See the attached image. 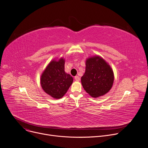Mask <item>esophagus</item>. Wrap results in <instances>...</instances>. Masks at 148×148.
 Segmentation results:
<instances>
[{"mask_svg": "<svg viewBox=\"0 0 148 148\" xmlns=\"http://www.w3.org/2000/svg\"><path fill=\"white\" fill-rule=\"evenodd\" d=\"M74 79H75V81H77V82H79V80H80V78H79V77L78 76H75L74 77Z\"/></svg>", "mask_w": 148, "mask_h": 148, "instance_id": "34e87169", "label": "esophagus"}]
</instances>
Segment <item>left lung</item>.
I'll return each mask as SVG.
<instances>
[{"mask_svg":"<svg viewBox=\"0 0 148 148\" xmlns=\"http://www.w3.org/2000/svg\"><path fill=\"white\" fill-rule=\"evenodd\" d=\"M86 65V72L82 77V84L86 91L95 98L109 92L114 82L110 65L99 56L88 58Z\"/></svg>","mask_w":148,"mask_h":148,"instance_id":"1","label":"left lung"}]
</instances>
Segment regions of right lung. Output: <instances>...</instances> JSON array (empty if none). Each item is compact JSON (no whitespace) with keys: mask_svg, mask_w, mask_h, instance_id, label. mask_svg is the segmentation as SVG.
Returning <instances> with one entry per match:
<instances>
[{"mask_svg":"<svg viewBox=\"0 0 148 148\" xmlns=\"http://www.w3.org/2000/svg\"><path fill=\"white\" fill-rule=\"evenodd\" d=\"M65 61L61 58L51 61L41 77L42 89L55 99L62 97L73 83V78L64 71Z\"/></svg>","mask_w":148,"mask_h":148,"instance_id":"add662e5","label":"right lung"}]
</instances>
